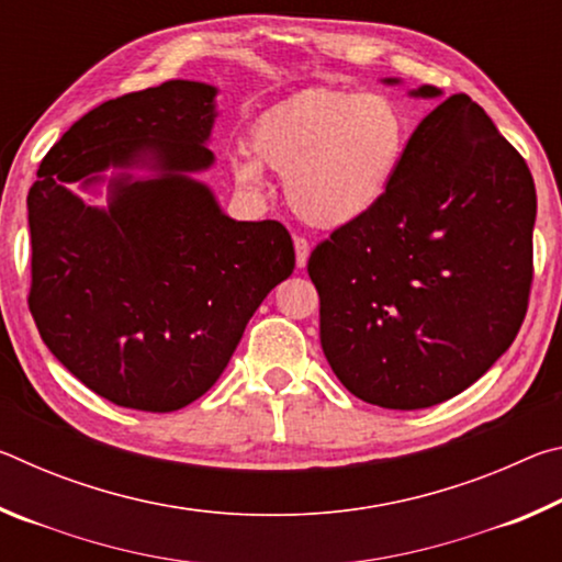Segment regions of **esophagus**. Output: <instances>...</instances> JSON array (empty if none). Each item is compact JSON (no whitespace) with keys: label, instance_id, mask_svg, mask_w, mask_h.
Returning a JSON list of instances; mask_svg holds the SVG:
<instances>
[{"label":"esophagus","instance_id":"34e87169","mask_svg":"<svg viewBox=\"0 0 562 562\" xmlns=\"http://www.w3.org/2000/svg\"><path fill=\"white\" fill-rule=\"evenodd\" d=\"M294 258H297V268L302 270L304 265H307V258H310V243L304 240V237H294Z\"/></svg>","mask_w":562,"mask_h":562}]
</instances>
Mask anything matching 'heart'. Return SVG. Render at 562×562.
I'll return each mask as SVG.
<instances>
[{"mask_svg":"<svg viewBox=\"0 0 562 562\" xmlns=\"http://www.w3.org/2000/svg\"><path fill=\"white\" fill-rule=\"evenodd\" d=\"M252 154L288 176L292 211L315 227H347L374 213L392 190L408 144V116L376 91L307 89L265 113ZM237 186L260 193L257 160H233Z\"/></svg>","mask_w":562,"mask_h":562,"instance_id":"b5f03b06","label":"heart"}]
</instances>
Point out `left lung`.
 I'll use <instances>...</instances> for the list:
<instances>
[{"label": "left lung", "instance_id": "obj_1", "mask_svg": "<svg viewBox=\"0 0 562 562\" xmlns=\"http://www.w3.org/2000/svg\"><path fill=\"white\" fill-rule=\"evenodd\" d=\"M532 225L526 160L465 93L441 101L408 138L384 203L310 255L331 372L361 402L402 412L469 389L526 317Z\"/></svg>", "mask_w": 562, "mask_h": 562}]
</instances>
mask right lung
<instances>
[{
	"mask_svg": "<svg viewBox=\"0 0 562 562\" xmlns=\"http://www.w3.org/2000/svg\"><path fill=\"white\" fill-rule=\"evenodd\" d=\"M215 87L166 81L81 116L30 188V310L44 345L91 392L140 412H176L211 389L245 325L294 270L288 227L227 217L193 176L207 148ZM110 207L68 188L100 182ZM126 167H148L136 179Z\"/></svg>",
	"mask_w": 562,
	"mask_h": 562,
	"instance_id": "add662e5",
	"label": "right lung"
}]
</instances>
